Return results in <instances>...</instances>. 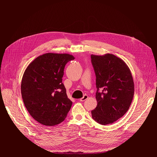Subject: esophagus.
<instances>
[{"label": "esophagus", "instance_id": "esophagus-1", "mask_svg": "<svg viewBox=\"0 0 157 157\" xmlns=\"http://www.w3.org/2000/svg\"><path fill=\"white\" fill-rule=\"evenodd\" d=\"M87 98H88V96L85 94V95H84V96H83L82 98H81V99H79V101H84L86 100Z\"/></svg>", "mask_w": 157, "mask_h": 157}]
</instances>
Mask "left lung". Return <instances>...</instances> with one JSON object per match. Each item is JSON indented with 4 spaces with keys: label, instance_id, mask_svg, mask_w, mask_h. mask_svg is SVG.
<instances>
[{
    "label": "left lung",
    "instance_id": "obj_1",
    "mask_svg": "<svg viewBox=\"0 0 157 157\" xmlns=\"http://www.w3.org/2000/svg\"><path fill=\"white\" fill-rule=\"evenodd\" d=\"M95 71L96 107L91 111L93 119L102 125L113 124L128 110L134 94V83L127 64L110 53L91 55Z\"/></svg>",
    "mask_w": 157,
    "mask_h": 157
}]
</instances>
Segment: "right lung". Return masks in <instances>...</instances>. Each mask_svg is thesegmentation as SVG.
I'll return each mask as SVG.
<instances>
[{"mask_svg":"<svg viewBox=\"0 0 157 157\" xmlns=\"http://www.w3.org/2000/svg\"><path fill=\"white\" fill-rule=\"evenodd\" d=\"M75 59L66 53H48L32 61L21 82L25 107L38 122L54 126L62 122L72 105L62 82L66 64Z\"/></svg>","mask_w":157,"mask_h":157,"instance_id":"obj_1","label":"right lung"}]
</instances>
